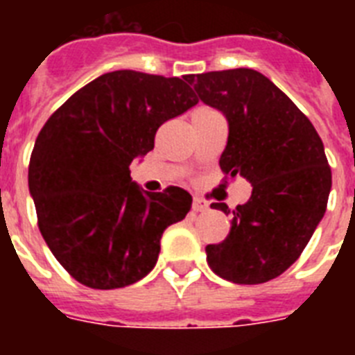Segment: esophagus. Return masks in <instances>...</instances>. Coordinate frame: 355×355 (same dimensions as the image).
Wrapping results in <instances>:
<instances>
[{
	"label": "esophagus",
	"mask_w": 355,
	"mask_h": 355,
	"mask_svg": "<svg viewBox=\"0 0 355 355\" xmlns=\"http://www.w3.org/2000/svg\"><path fill=\"white\" fill-rule=\"evenodd\" d=\"M208 208H210L208 200L200 199V197H195V199H193V210L195 211H206Z\"/></svg>",
	"instance_id": "1"
}]
</instances>
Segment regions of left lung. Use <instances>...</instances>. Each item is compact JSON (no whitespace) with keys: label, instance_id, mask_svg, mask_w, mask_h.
Wrapping results in <instances>:
<instances>
[{"label":"left lung","instance_id":"obj_1","mask_svg":"<svg viewBox=\"0 0 355 355\" xmlns=\"http://www.w3.org/2000/svg\"><path fill=\"white\" fill-rule=\"evenodd\" d=\"M189 85L228 119L223 173L252 184L248 202L232 210L227 239L206 247L208 265L234 284H265L297 261L324 216L331 169L322 139L306 114L256 69L189 75ZM211 208L230 214L223 202Z\"/></svg>","mask_w":355,"mask_h":355}]
</instances>
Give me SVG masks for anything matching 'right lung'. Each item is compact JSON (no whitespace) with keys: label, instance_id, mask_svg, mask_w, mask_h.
I'll use <instances>...</instances> for the list:
<instances>
[{"label":"right lung","instance_id":"obj_1","mask_svg":"<svg viewBox=\"0 0 355 355\" xmlns=\"http://www.w3.org/2000/svg\"><path fill=\"white\" fill-rule=\"evenodd\" d=\"M197 103L189 75L118 69L75 92L42 127L29 191L42 237L79 284L118 289L153 270L162 234L186 217L191 195L177 186L144 193L128 166L153 150L162 123Z\"/></svg>","mask_w":355,"mask_h":355}]
</instances>
